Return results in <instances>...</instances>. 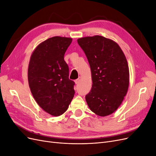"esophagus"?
<instances>
[{
    "mask_svg": "<svg viewBox=\"0 0 156 156\" xmlns=\"http://www.w3.org/2000/svg\"><path fill=\"white\" fill-rule=\"evenodd\" d=\"M81 79H82L81 77H79L77 80H75V84H79V83H81Z\"/></svg>",
    "mask_w": 156,
    "mask_h": 156,
    "instance_id": "34e87169",
    "label": "esophagus"
}]
</instances>
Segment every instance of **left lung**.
Masks as SVG:
<instances>
[{
	"label": "left lung",
	"instance_id": "1",
	"mask_svg": "<svg viewBox=\"0 0 156 156\" xmlns=\"http://www.w3.org/2000/svg\"><path fill=\"white\" fill-rule=\"evenodd\" d=\"M91 69V90L85 97L88 107L100 116L112 114L127 94L129 72L126 56L116 41L96 35L77 40Z\"/></svg>",
	"mask_w": 156,
	"mask_h": 156
}]
</instances>
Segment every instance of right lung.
I'll use <instances>...</instances> for the list:
<instances>
[{"mask_svg": "<svg viewBox=\"0 0 156 156\" xmlns=\"http://www.w3.org/2000/svg\"><path fill=\"white\" fill-rule=\"evenodd\" d=\"M72 37L54 36L33 51L28 68V81L38 105L53 116L66 111L74 96L75 83L69 79L64 56Z\"/></svg>", "mask_w": 156, "mask_h": 156, "instance_id": "1", "label": "right lung"}]
</instances>
